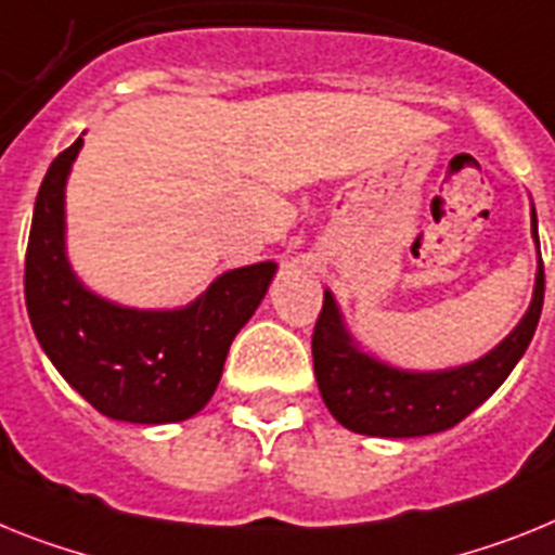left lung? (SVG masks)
Listing matches in <instances>:
<instances>
[{"mask_svg":"<svg viewBox=\"0 0 555 555\" xmlns=\"http://www.w3.org/2000/svg\"><path fill=\"white\" fill-rule=\"evenodd\" d=\"M533 240L539 248L537 208ZM544 301V264L539 254L537 287L528 313L500 347L474 364L440 372H406L366 356L352 344L333 293L324 291L313 330V370L330 414L349 431L370 437H423L457 426L486 403L511 375L537 333Z\"/></svg>","mask_w":555,"mask_h":555,"instance_id":"1","label":"left lung"}]
</instances>
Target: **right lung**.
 <instances>
[{"mask_svg":"<svg viewBox=\"0 0 555 555\" xmlns=\"http://www.w3.org/2000/svg\"><path fill=\"white\" fill-rule=\"evenodd\" d=\"M81 143L50 163L33 208L25 256L33 333L62 378L112 421H185L211 400L228 347L264 299L276 264L228 270L183 310H132L90 293L64 254V185Z\"/></svg>","mask_w":555,"mask_h":555,"instance_id":"obj_1","label":"right lung"}]
</instances>
